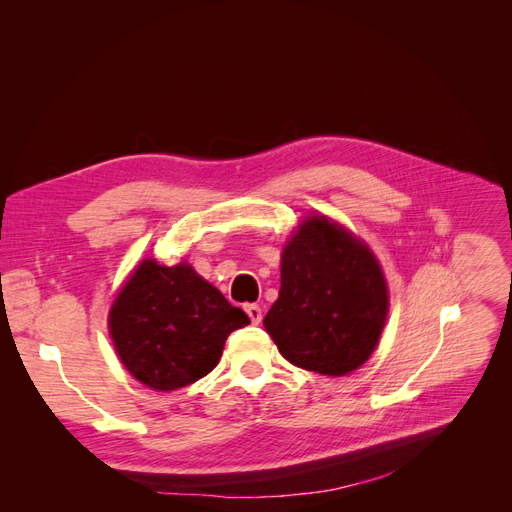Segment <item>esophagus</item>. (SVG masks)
Segmentation results:
<instances>
[{"label":"esophagus","instance_id":"34e87169","mask_svg":"<svg viewBox=\"0 0 512 512\" xmlns=\"http://www.w3.org/2000/svg\"><path fill=\"white\" fill-rule=\"evenodd\" d=\"M245 312H247V316H250V320H252L254 324H260V322H262V309H260V305H256V303L245 305Z\"/></svg>","mask_w":512,"mask_h":512}]
</instances>
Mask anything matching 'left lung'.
<instances>
[{"mask_svg": "<svg viewBox=\"0 0 512 512\" xmlns=\"http://www.w3.org/2000/svg\"><path fill=\"white\" fill-rule=\"evenodd\" d=\"M389 288L376 256L344 226L307 218L282 252L280 297L265 329L292 365L346 376L376 350Z\"/></svg>", "mask_w": 512, "mask_h": 512, "instance_id": "left-lung-1", "label": "left lung"}]
</instances>
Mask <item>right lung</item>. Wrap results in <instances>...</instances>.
<instances>
[{
	"label": "right lung",
	"instance_id": "right-lung-1",
	"mask_svg": "<svg viewBox=\"0 0 512 512\" xmlns=\"http://www.w3.org/2000/svg\"><path fill=\"white\" fill-rule=\"evenodd\" d=\"M250 318L190 265L143 260L117 294L108 329L121 363L156 391L188 386L218 365L226 337Z\"/></svg>",
	"mask_w": 512,
	"mask_h": 512
}]
</instances>
